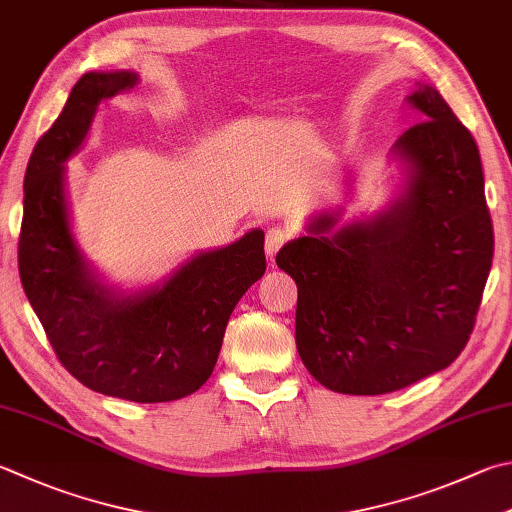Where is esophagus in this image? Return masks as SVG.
I'll return each instance as SVG.
<instances>
[{"mask_svg":"<svg viewBox=\"0 0 512 512\" xmlns=\"http://www.w3.org/2000/svg\"><path fill=\"white\" fill-rule=\"evenodd\" d=\"M289 238V231L285 227H269L267 229V236H265V252L269 258H274L278 249L283 247L285 240Z\"/></svg>","mask_w":512,"mask_h":512,"instance_id":"obj_1","label":"esophagus"}]
</instances>
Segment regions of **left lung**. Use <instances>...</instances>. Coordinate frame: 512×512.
Returning a JSON list of instances; mask_svg holds the SVG:
<instances>
[{
	"instance_id": "8db88e82",
	"label": "left lung",
	"mask_w": 512,
	"mask_h": 512,
	"mask_svg": "<svg viewBox=\"0 0 512 512\" xmlns=\"http://www.w3.org/2000/svg\"><path fill=\"white\" fill-rule=\"evenodd\" d=\"M421 113L392 144V198L372 216L343 207L305 223L276 265L294 278L296 350L341 394H388L464 350L493 265V223L470 131L426 82L406 95Z\"/></svg>"
}]
</instances>
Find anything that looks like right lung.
<instances>
[{
  "mask_svg": "<svg viewBox=\"0 0 512 512\" xmlns=\"http://www.w3.org/2000/svg\"><path fill=\"white\" fill-rule=\"evenodd\" d=\"M140 82L136 71L84 73L60 118L35 144L24 178L19 276L57 359L106 397L176 401L218 361L236 303L265 274V231L202 249L156 283L124 287L82 252L73 231L66 162L84 147L100 104Z\"/></svg>",
  "mask_w": 512,
  "mask_h": 512,
  "instance_id": "1",
  "label": "right lung"
}]
</instances>
